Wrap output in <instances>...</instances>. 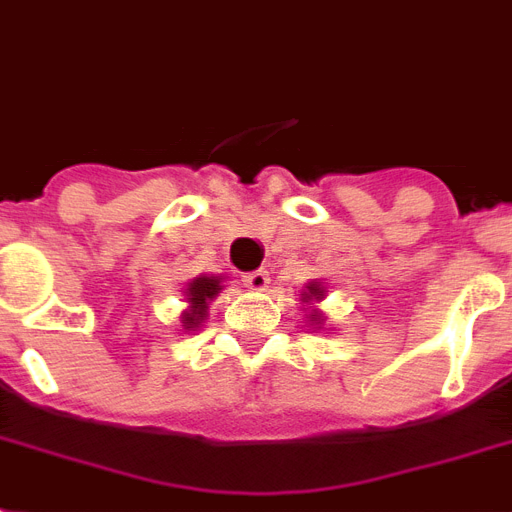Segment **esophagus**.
<instances>
[{
	"label": "esophagus",
	"instance_id": "34e87169",
	"mask_svg": "<svg viewBox=\"0 0 512 512\" xmlns=\"http://www.w3.org/2000/svg\"><path fill=\"white\" fill-rule=\"evenodd\" d=\"M269 272L266 269H256V272H248L243 274V285L251 287V290H256V293H261V290H266L269 287Z\"/></svg>",
	"mask_w": 512,
	"mask_h": 512
}]
</instances>
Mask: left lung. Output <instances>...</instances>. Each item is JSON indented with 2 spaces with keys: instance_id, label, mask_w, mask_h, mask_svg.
Returning <instances> with one entry per match:
<instances>
[{
  "instance_id": "obj_1",
  "label": "left lung",
  "mask_w": 512,
  "mask_h": 512,
  "mask_svg": "<svg viewBox=\"0 0 512 512\" xmlns=\"http://www.w3.org/2000/svg\"><path fill=\"white\" fill-rule=\"evenodd\" d=\"M324 295H327V287L322 285V282H306V287L301 290V303H306L308 308H303L306 311V322L308 327L314 329V332H319V329H324V322H327V316L319 311V308L314 306V303H322Z\"/></svg>"
}]
</instances>
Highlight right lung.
I'll use <instances>...</instances> for the list:
<instances>
[{"mask_svg":"<svg viewBox=\"0 0 512 512\" xmlns=\"http://www.w3.org/2000/svg\"><path fill=\"white\" fill-rule=\"evenodd\" d=\"M225 290V277L222 274H198L188 282L183 293V301L188 303L185 311L180 314V327L185 332H196L204 327L206 316H209V303Z\"/></svg>","mask_w":512,"mask_h":512,"instance_id":"obj_1","label":"right lung"}]
</instances>
